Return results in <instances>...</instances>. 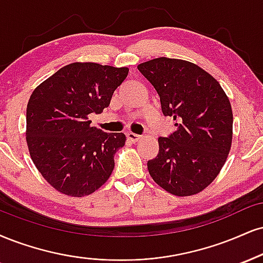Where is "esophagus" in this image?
<instances>
[{
  "label": "esophagus",
  "mask_w": 263,
  "mask_h": 263,
  "mask_svg": "<svg viewBox=\"0 0 263 263\" xmlns=\"http://www.w3.org/2000/svg\"><path fill=\"white\" fill-rule=\"evenodd\" d=\"M126 137H127V140L131 141L132 143H136V142H138L141 140L142 136L136 135V134H134V132H127V134H126Z\"/></svg>",
  "instance_id": "obj_1"
}]
</instances>
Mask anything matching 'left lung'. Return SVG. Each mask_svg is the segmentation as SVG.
Listing matches in <instances>:
<instances>
[{"label":"left lung","instance_id":"8db88e82","mask_svg":"<svg viewBox=\"0 0 263 263\" xmlns=\"http://www.w3.org/2000/svg\"><path fill=\"white\" fill-rule=\"evenodd\" d=\"M137 68L159 94L164 115L178 126L169 137L158 138L159 152L147 163L152 179L180 197L203 191L232 148L229 98L216 78L185 60L158 58Z\"/></svg>","mask_w":263,"mask_h":263}]
</instances>
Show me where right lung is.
<instances>
[{"mask_svg":"<svg viewBox=\"0 0 263 263\" xmlns=\"http://www.w3.org/2000/svg\"><path fill=\"white\" fill-rule=\"evenodd\" d=\"M127 67L73 62L33 90L27 105L25 140L33 163L60 194L83 197L111 175L123 134L91 127L89 114L103 112Z\"/></svg>","mask_w":263,"mask_h":263,"instance_id":"add662e5","label":"right lung"}]
</instances>
